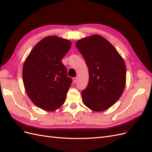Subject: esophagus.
Listing matches in <instances>:
<instances>
[{"instance_id":"esophagus-1","label":"esophagus","mask_w":152,"mask_h":152,"mask_svg":"<svg viewBox=\"0 0 152 152\" xmlns=\"http://www.w3.org/2000/svg\"><path fill=\"white\" fill-rule=\"evenodd\" d=\"M72 80H73V83H76V82H77V77H73Z\"/></svg>"}]
</instances>
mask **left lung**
Returning a JSON list of instances; mask_svg holds the SVG:
<instances>
[{
	"label": "left lung",
	"mask_w": 152,
	"mask_h": 152,
	"mask_svg": "<svg viewBox=\"0 0 152 152\" xmlns=\"http://www.w3.org/2000/svg\"><path fill=\"white\" fill-rule=\"evenodd\" d=\"M76 46L89 70V82L82 91V102L91 110H107L121 98L126 86L123 58L109 41L99 35L78 40Z\"/></svg>",
	"instance_id": "obj_1"
}]
</instances>
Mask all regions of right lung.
<instances>
[{
  "label": "right lung",
  "instance_id": "right-lung-1",
  "mask_svg": "<svg viewBox=\"0 0 152 152\" xmlns=\"http://www.w3.org/2000/svg\"><path fill=\"white\" fill-rule=\"evenodd\" d=\"M71 45L70 40L48 36L35 45L25 59L22 73L25 89L41 109L54 111L65 102L72 79L61 59Z\"/></svg>",
  "mask_w": 152,
  "mask_h": 152
}]
</instances>
